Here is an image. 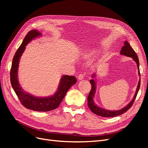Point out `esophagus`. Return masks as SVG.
<instances>
[{"mask_svg": "<svg viewBox=\"0 0 148 148\" xmlns=\"http://www.w3.org/2000/svg\"><path fill=\"white\" fill-rule=\"evenodd\" d=\"M83 74H79V76L78 77V79L79 80V81H80V80H82L83 79Z\"/></svg>", "mask_w": 148, "mask_h": 148, "instance_id": "34e87169", "label": "esophagus"}]
</instances>
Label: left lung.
<instances>
[{"mask_svg": "<svg viewBox=\"0 0 148 148\" xmlns=\"http://www.w3.org/2000/svg\"><path fill=\"white\" fill-rule=\"evenodd\" d=\"M120 54L132 58V59L134 60V61L136 62V64L137 65L138 69V75L140 77V62H139L138 56L136 55V52L133 50V48L131 47V46L130 45V44L127 41L124 42V46L122 47V49H121ZM92 77L95 78V74H93L92 75ZM89 82H90L91 84V89L88 96V106L89 107V108L91 110L92 112L97 115H99V116H101V117H116V116L120 115L121 114H124L125 112H126L128 109H130L131 107L132 106L134 101L135 100V98L137 96V94L138 92V91L139 89H140V80H139V82L138 84V86L136 88V91L135 92V95H134V97L133 98V99L132 100V101L130 102L126 107H123V108L122 109L119 110H109L97 106L95 104V102H94V97H95V95L96 92V84L94 79H91L90 81H89Z\"/></svg>", "mask_w": 148, "mask_h": 148, "instance_id": "left-lung-1", "label": "left lung"}]
</instances>
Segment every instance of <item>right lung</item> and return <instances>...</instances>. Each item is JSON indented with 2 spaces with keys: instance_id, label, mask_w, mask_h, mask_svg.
<instances>
[{
  "instance_id": "obj_1",
  "label": "right lung",
  "mask_w": 148,
  "mask_h": 148,
  "mask_svg": "<svg viewBox=\"0 0 148 148\" xmlns=\"http://www.w3.org/2000/svg\"><path fill=\"white\" fill-rule=\"evenodd\" d=\"M41 35L37 29L29 31L26 35L23 42L17 49L13 58L10 70V82L12 86L21 103L26 108L34 111L47 112L57 109L63 100L67 91L77 83L73 76L64 75L60 79L59 86L54 95L48 97H36L23 91L18 79V69L20 57L25 50L26 46L33 39Z\"/></svg>"
}]
</instances>
